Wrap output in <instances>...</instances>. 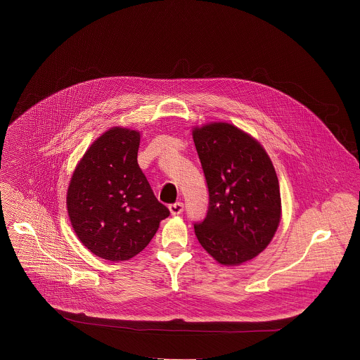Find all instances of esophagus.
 Segmentation results:
<instances>
[{"instance_id":"1","label":"esophagus","mask_w":360,"mask_h":360,"mask_svg":"<svg viewBox=\"0 0 360 360\" xmlns=\"http://www.w3.org/2000/svg\"><path fill=\"white\" fill-rule=\"evenodd\" d=\"M183 209H184V205H183L181 202H176V204H172V205H169V210H170V213H172L173 216H176V214H180V213L183 212Z\"/></svg>"}]
</instances>
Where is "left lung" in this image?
Wrapping results in <instances>:
<instances>
[{
	"label": "left lung",
	"instance_id": "8db88e82",
	"mask_svg": "<svg viewBox=\"0 0 360 360\" xmlns=\"http://www.w3.org/2000/svg\"><path fill=\"white\" fill-rule=\"evenodd\" d=\"M205 174L209 207L194 224L206 252L224 266L257 257L274 237L281 197L274 166L257 139L234 124L210 122L193 129Z\"/></svg>",
	"mask_w": 360,
	"mask_h": 360
}]
</instances>
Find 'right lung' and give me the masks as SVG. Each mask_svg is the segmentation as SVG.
Here are the masks:
<instances>
[{
	"label": "right lung",
	"instance_id": "add662e5",
	"mask_svg": "<svg viewBox=\"0 0 360 360\" xmlns=\"http://www.w3.org/2000/svg\"><path fill=\"white\" fill-rule=\"evenodd\" d=\"M140 131L110 127L79 160L66 195L80 243L110 262L129 260L153 240L170 212L139 166Z\"/></svg>",
	"mask_w": 360,
	"mask_h": 360
}]
</instances>
